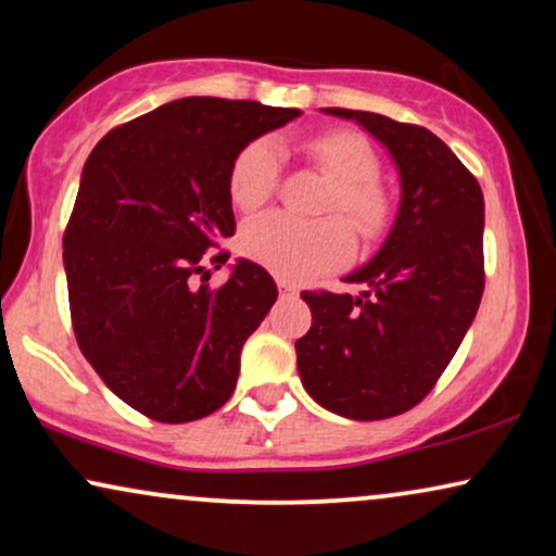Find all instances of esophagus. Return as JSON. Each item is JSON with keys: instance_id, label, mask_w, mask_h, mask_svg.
Listing matches in <instances>:
<instances>
[{"instance_id": "1", "label": "esophagus", "mask_w": 556, "mask_h": 556, "mask_svg": "<svg viewBox=\"0 0 556 556\" xmlns=\"http://www.w3.org/2000/svg\"><path fill=\"white\" fill-rule=\"evenodd\" d=\"M278 288H280V291H283V293H288V295L299 293V286L291 283V280H278Z\"/></svg>"}]
</instances>
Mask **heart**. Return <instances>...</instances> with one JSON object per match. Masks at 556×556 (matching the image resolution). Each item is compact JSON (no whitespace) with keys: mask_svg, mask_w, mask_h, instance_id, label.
<instances>
[{"mask_svg":"<svg viewBox=\"0 0 556 556\" xmlns=\"http://www.w3.org/2000/svg\"><path fill=\"white\" fill-rule=\"evenodd\" d=\"M306 154L333 181L326 212L344 217L362 238H379L390 227L392 197L379 181L382 164L371 143L354 131H329L306 141ZM278 177V143L250 141L235 156L227 192L235 207L255 210L276 192ZM240 248L253 263L299 283L349 263L354 238L339 217L301 223L283 212H265L242 225Z\"/></svg>","mask_w":556,"mask_h":556,"instance_id":"heart-1","label":"heart"}]
</instances>
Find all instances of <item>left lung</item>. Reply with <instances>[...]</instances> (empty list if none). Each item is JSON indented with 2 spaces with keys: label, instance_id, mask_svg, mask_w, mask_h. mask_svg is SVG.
I'll use <instances>...</instances> for the list:
<instances>
[{
  "label": "left lung",
  "instance_id": "left-lung-1",
  "mask_svg": "<svg viewBox=\"0 0 556 556\" xmlns=\"http://www.w3.org/2000/svg\"><path fill=\"white\" fill-rule=\"evenodd\" d=\"M382 141L402 200L384 245L344 283L359 295L303 291L311 329L295 341L299 375L318 405L349 420L413 409L443 375L483 295V192L428 128L379 113L324 109Z\"/></svg>",
  "mask_w": 556,
  "mask_h": 556
}]
</instances>
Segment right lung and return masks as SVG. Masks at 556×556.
<instances>
[{
    "mask_svg": "<svg viewBox=\"0 0 556 556\" xmlns=\"http://www.w3.org/2000/svg\"><path fill=\"white\" fill-rule=\"evenodd\" d=\"M301 116L192 96L111 128L90 151L63 235L78 346L105 387L156 422H192L232 397L240 352L278 299L238 261L210 288L235 235L227 177L257 136Z\"/></svg>",
    "mask_w": 556,
    "mask_h": 556,
    "instance_id": "obj_1",
    "label": "right lung"
}]
</instances>
